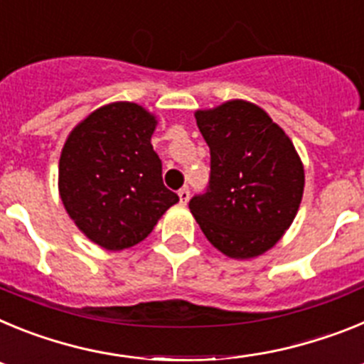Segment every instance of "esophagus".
I'll return each mask as SVG.
<instances>
[{
  "label": "esophagus",
  "instance_id": "esophagus-1",
  "mask_svg": "<svg viewBox=\"0 0 364 364\" xmlns=\"http://www.w3.org/2000/svg\"><path fill=\"white\" fill-rule=\"evenodd\" d=\"M178 198H180V204H188L189 202V189L188 188H182L178 191Z\"/></svg>",
  "mask_w": 364,
  "mask_h": 364
}]
</instances>
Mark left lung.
Here are the masks:
<instances>
[{
  "label": "left lung",
  "instance_id": "1",
  "mask_svg": "<svg viewBox=\"0 0 364 364\" xmlns=\"http://www.w3.org/2000/svg\"><path fill=\"white\" fill-rule=\"evenodd\" d=\"M210 146L211 175L204 195L189 200L202 233L230 259L272 250L291 226L304 191V166L290 136L268 112L230 100L195 112Z\"/></svg>",
  "mask_w": 364,
  "mask_h": 364
}]
</instances>
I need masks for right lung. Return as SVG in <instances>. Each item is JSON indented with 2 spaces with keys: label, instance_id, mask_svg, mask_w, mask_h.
Here are the masks:
<instances>
[{
  "label": "right lung",
  "instance_id": "add662e5",
  "mask_svg": "<svg viewBox=\"0 0 364 364\" xmlns=\"http://www.w3.org/2000/svg\"><path fill=\"white\" fill-rule=\"evenodd\" d=\"M156 117L133 102L95 109L69 133L58 189L70 220L109 252L142 242L178 195L151 146Z\"/></svg>",
  "mask_w": 364,
  "mask_h": 364
}]
</instances>
